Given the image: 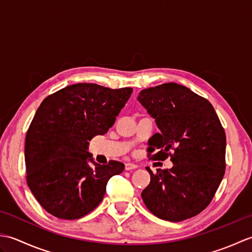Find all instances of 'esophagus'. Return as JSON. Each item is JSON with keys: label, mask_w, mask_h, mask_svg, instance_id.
<instances>
[{"label": "esophagus", "mask_w": 252, "mask_h": 252, "mask_svg": "<svg viewBox=\"0 0 252 252\" xmlns=\"http://www.w3.org/2000/svg\"><path fill=\"white\" fill-rule=\"evenodd\" d=\"M138 167L137 164H134V163H132V162H127V163H126V171H130V170H134V169H136Z\"/></svg>", "instance_id": "obj_1"}]
</instances>
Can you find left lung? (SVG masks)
Segmentation results:
<instances>
[{"mask_svg":"<svg viewBox=\"0 0 252 252\" xmlns=\"http://www.w3.org/2000/svg\"><path fill=\"white\" fill-rule=\"evenodd\" d=\"M137 99L160 133L148 141L152 160L173 162L170 170L148 167L151 183L142 191L153 215L171 222L197 216L215 197L225 173V131L207 98L173 82L141 91Z\"/></svg>","mask_w":252,"mask_h":252,"instance_id":"8db88e82","label":"left lung"}]
</instances>
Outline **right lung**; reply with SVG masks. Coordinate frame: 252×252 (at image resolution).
Wrapping results in <instances>:
<instances>
[{"label":"right lung","instance_id":"right-lung-1","mask_svg":"<svg viewBox=\"0 0 252 252\" xmlns=\"http://www.w3.org/2000/svg\"><path fill=\"white\" fill-rule=\"evenodd\" d=\"M132 91L77 83L41 103L26 135L27 184L52 216L63 220L87 216L103 200L108 180L125 170L116 160L91 166L88 147L94 136L108 132Z\"/></svg>","mask_w":252,"mask_h":252}]
</instances>
